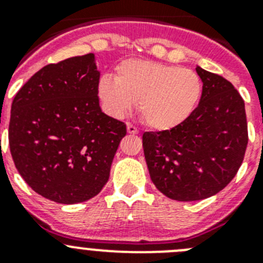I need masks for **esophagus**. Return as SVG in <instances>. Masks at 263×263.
Masks as SVG:
<instances>
[{
	"label": "esophagus",
	"instance_id": "1",
	"mask_svg": "<svg viewBox=\"0 0 263 263\" xmlns=\"http://www.w3.org/2000/svg\"><path fill=\"white\" fill-rule=\"evenodd\" d=\"M126 129H127V133H129V134H137V133H138V129H137L134 125L130 124V122H127V124H126Z\"/></svg>",
	"mask_w": 263,
	"mask_h": 263
}]
</instances>
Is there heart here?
<instances>
[{
	"instance_id": "1",
	"label": "heart",
	"mask_w": 263,
	"mask_h": 263,
	"mask_svg": "<svg viewBox=\"0 0 263 263\" xmlns=\"http://www.w3.org/2000/svg\"><path fill=\"white\" fill-rule=\"evenodd\" d=\"M97 95L111 117H124L137 101L143 122L154 130L167 132L191 117L200 103L203 81L190 68L129 59L117 67L116 78L101 76Z\"/></svg>"
}]
</instances>
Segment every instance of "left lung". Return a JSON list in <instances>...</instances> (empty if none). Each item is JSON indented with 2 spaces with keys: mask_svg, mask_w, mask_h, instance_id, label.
Returning a JSON list of instances; mask_svg holds the SVG:
<instances>
[{
  "mask_svg": "<svg viewBox=\"0 0 263 263\" xmlns=\"http://www.w3.org/2000/svg\"><path fill=\"white\" fill-rule=\"evenodd\" d=\"M203 95L180 126L145 132L143 153L155 187L178 201L203 200L236 176L248 146L245 103L231 81L196 67Z\"/></svg>",
  "mask_w": 263,
  "mask_h": 263,
  "instance_id": "left-lung-1",
  "label": "left lung"
}]
</instances>
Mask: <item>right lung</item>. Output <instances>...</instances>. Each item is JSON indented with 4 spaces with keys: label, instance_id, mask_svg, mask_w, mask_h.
Returning a JSON list of instances; mask_svg holds the SVG:
<instances>
[{
    "label": "right lung",
    "instance_id": "add662e5",
    "mask_svg": "<svg viewBox=\"0 0 263 263\" xmlns=\"http://www.w3.org/2000/svg\"><path fill=\"white\" fill-rule=\"evenodd\" d=\"M93 53L48 64L15 95L9 145L23 180L48 200L83 203L106 184L126 125L101 111Z\"/></svg>",
    "mask_w": 263,
    "mask_h": 263
}]
</instances>
